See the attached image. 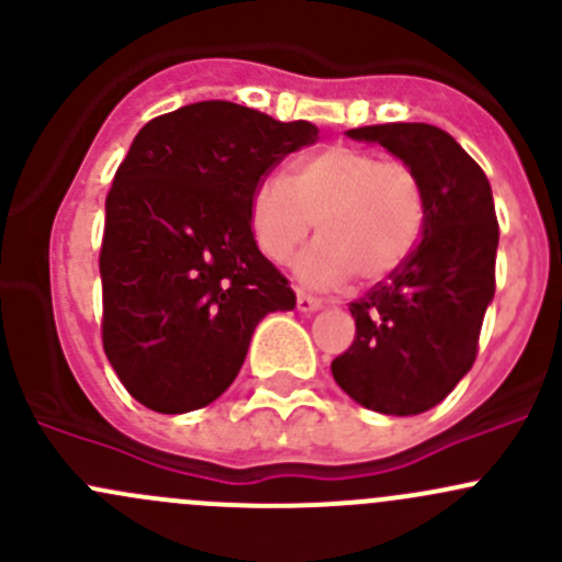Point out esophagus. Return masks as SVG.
Returning a JSON list of instances; mask_svg holds the SVG:
<instances>
[{"label": "esophagus", "instance_id": "obj_1", "mask_svg": "<svg viewBox=\"0 0 562 562\" xmlns=\"http://www.w3.org/2000/svg\"><path fill=\"white\" fill-rule=\"evenodd\" d=\"M296 307L302 310V313H315V310L321 307V299L299 288V291H296Z\"/></svg>", "mask_w": 562, "mask_h": 562}]
</instances>
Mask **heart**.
<instances>
[{"mask_svg": "<svg viewBox=\"0 0 562 562\" xmlns=\"http://www.w3.org/2000/svg\"><path fill=\"white\" fill-rule=\"evenodd\" d=\"M422 176L402 160L359 146H328L266 176L249 198V228L266 258L285 263L317 228L321 239L299 258L310 285H339L350 274L378 282L400 269L424 234Z\"/></svg>", "mask_w": 562, "mask_h": 562, "instance_id": "heart-1", "label": "heart"}]
</instances>
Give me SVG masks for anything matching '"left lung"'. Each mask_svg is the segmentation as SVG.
<instances>
[{
  "mask_svg": "<svg viewBox=\"0 0 562 562\" xmlns=\"http://www.w3.org/2000/svg\"><path fill=\"white\" fill-rule=\"evenodd\" d=\"M348 135L375 140L416 168L427 220L411 258L350 302L356 339L331 361V375L370 411L416 416L443 402L479 356L501 236L492 187L435 124H370Z\"/></svg>",
  "mask_w": 562,
  "mask_h": 562,
  "instance_id": "8db88e82",
  "label": "left lung"
}]
</instances>
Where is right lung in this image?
I'll list each match as a JSON object with an SVG mask.
<instances>
[{"instance_id": "right-lung-1", "label": "right lung", "mask_w": 562, "mask_h": 562, "mask_svg": "<svg viewBox=\"0 0 562 562\" xmlns=\"http://www.w3.org/2000/svg\"><path fill=\"white\" fill-rule=\"evenodd\" d=\"M315 124L203 100L135 135L105 198L100 247L103 348L149 411L187 413L239 375L255 326L296 307L288 277L260 252L249 198Z\"/></svg>"}]
</instances>
